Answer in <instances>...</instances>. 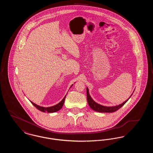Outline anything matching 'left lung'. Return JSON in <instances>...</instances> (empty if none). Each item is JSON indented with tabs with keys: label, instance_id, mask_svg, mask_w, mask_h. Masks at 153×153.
Returning <instances> with one entry per match:
<instances>
[{
	"label": "left lung",
	"instance_id": "8db88e82",
	"mask_svg": "<svg viewBox=\"0 0 153 153\" xmlns=\"http://www.w3.org/2000/svg\"><path fill=\"white\" fill-rule=\"evenodd\" d=\"M87 101L89 107L95 111L99 112H115L117 110L120 108L128 100V99L130 98V97L125 102H123L122 104H119V105L114 106V107H105L103 106L100 104H99L96 103L94 100L91 98L90 95L89 94V91L88 88H87ZM132 96V95H131Z\"/></svg>",
	"mask_w": 153,
	"mask_h": 153
}]
</instances>
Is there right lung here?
Returning a JSON list of instances; mask_svg holds the SVG:
<instances>
[{
    "label": "right lung",
    "mask_w": 153,
    "mask_h": 153,
    "mask_svg": "<svg viewBox=\"0 0 153 153\" xmlns=\"http://www.w3.org/2000/svg\"><path fill=\"white\" fill-rule=\"evenodd\" d=\"M65 97L66 96L64 97V99H63L61 102H59L58 104H56V105H54V106H52V107H46V108L43 107H41V106H39V105L36 104L35 103H34V102H31V101H30V102L33 104V105L35 107H36V108L38 109V110H39V111H42V112H48V113H52V112H55L58 111H59V109H61V108L62 107V106H63V105H64V102H65Z\"/></svg>",
    "instance_id": "right-lung-1"
}]
</instances>
